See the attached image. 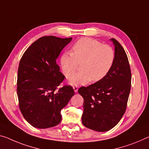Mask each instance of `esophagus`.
<instances>
[{"label":"esophagus","instance_id":"esophagus-1","mask_svg":"<svg viewBox=\"0 0 149 149\" xmlns=\"http://www.w3.org/2000/svg\"><path fill=\"white\" fill-rule=\"evenodd\" d=\"M72 88H73V89H74V91L75 93H77L78 92V87L77 86H72Z\"/></svg>","mask_w":149,"mask_h":149}]
</instances>
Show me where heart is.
<instances>
[{"label":"heart","instance_id":"heart-1","mask_svg":"<svg viewBox=\"0 0 149 149\" xmlns=\"http://www.w3.org/2000/svg\"><path fill=\"white\" fill-rule=\"evenodd\" d=\"M72 51L63 52L60 63L64 74L69 75L68 82L72 86L102 80L111 70L115 60V52L111 46L90 38L78 40L73 45ZM81 62V70L70 75L76 70L77 63Z\"/></svg>","mask_w":149,"mask_h":149}]
</instances>
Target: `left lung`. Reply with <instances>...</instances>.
Wrapping results in <instances>:
<instances>
[{
	"mask_svg": "<svg viewBox=\"0 0 149 149\" xmlns=\"http://www.w3.org/2000/svg\"><path fill=\"white\" fill-rule=\"evenodd\" d=\"M115 52L113 66L104 78L78 93L84 98L82 123L98 132L118 124L126 111L131 87V72L127 54L117 40L111 38Z\"/></svg>",
	"mask_w": 149,
	"mask_h": 149,
	"instance_id": "1",
	"label": "left lung"
}]
</instances>
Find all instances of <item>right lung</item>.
Listing matches in <instances>:
<instances>
[{"label":"right lung","instance_id":"obj_1","mask_svg":"<svg viewBox=\"0 0 149 149\" xmlns=\"http://www.w3.org/2000/svg\"><path fill=\"white\" fill-rule=\"evenodd\" d=\"M72 38L43 36L26 50L20 61L17 78L19 108L27 122L37 129L61 123V110L74 95L70 86L55 92L65 76L56 60Z\"/></svg>","mask_w":149,"mask_h":149}]
</instances>
